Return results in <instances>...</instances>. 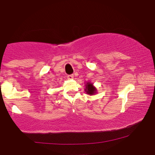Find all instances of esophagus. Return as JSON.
<instances>
[{
    "label": "esophagus",
    "mask_w": 155,
    "mask_h": 155,
    "mask_svg": "<svg viewBox=\"0 0 155 155\" xmlns=\"http://www.w3.org/2000/svg\"><path fill=\"white\" fill-rule=\"evenodd\" d=\"M67 78H68V79H69V80H72V79H73L74 75H68L67 76Z\"/></svg>",
    "instance_id": "obj_1"
}]
</instances>
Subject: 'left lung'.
Listing matches in <instances>:
<instances>
[{"label":"left lung","instance_id":"obj_1","mask_svg":"<svg viewBox=\"0 0 155 155\" xmlns=\"http://www.w3.org/2000/svg\"><path fill=\"white\" fill-rule=\"evenodd\" d=\"M85 91L87 93L89 94H94V93H96V89H95L94 87H93L92 84H91L90 82H88V83H87V85H86V89H85Z\"/></svg>","mask_w":155,"mask_h":155}]
</instances>
